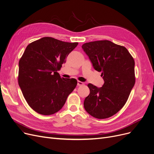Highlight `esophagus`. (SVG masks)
<instances>
[{"mask_svg": "<svg viewBox=\"0 0 154 154\" xmlns=\"http://www.w3.org/2000/svg\"><path fill=\"white\" fill-rule=\"evenodd\" d=\"M84 82H80V81H79V80H78L77 81V85L78 86H82V85H84Z\"/></svg>", "mask_w": 154, "mask_h": 154, "instance_id": "esophagus-1", "label": "esophagus"}]
</instances>
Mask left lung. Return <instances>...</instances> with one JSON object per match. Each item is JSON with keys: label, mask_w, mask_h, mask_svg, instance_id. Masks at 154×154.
<instances>
[{"label": "left lung", "mask_w": 154, "mask_h": 154, "mask_svg": "<svg viewBox=\"0 0 154 154\" xmlns=\"http://www.w3.org/2000/svg\"><path fill=\"white\" fill-rule=\"evenodd\" d=\"M82 48L104 80L100 88L87 85L90 94L84 108L95 118L110 117L124 106L134 86V59L125 47L107 40L85 43Z\"/></svg>", "instance_id": "1"}]
</instances>
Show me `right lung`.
Wrapping results in <instances>:
<instances>
[{
	"label": "right lung",
	"instance_id": "add662e5",
	"mask_svg": "<svg viewBox=\"0 0 154 154\" xmlns=\"http://www.w3.org/2000/svg\"><path fill=\"white\" fill-rule=\"evenodd\" d=\"M77 45L45 37L26 47L19 62L18 82L29 106L38 114L59 111L75 88L76 79L61 78L57 71Z\"/></svg>",
	"mask_w": 154,
	"mask_h": 154
}]
</instances>
